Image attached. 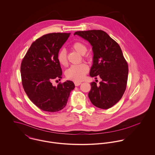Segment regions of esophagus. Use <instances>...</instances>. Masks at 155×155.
<instances>
[{
    "instance_id": "1",
    "label": "esophagus",
    "mask_w": 155,
    "mask_h": 155,
    "mask_svg": "<svg viewBox=\"0 0 155 155\" xmlns=\"http://www.w3.org/2000/svg\"><path fill=\"white\" fill-rule=\"evenodd\" d=\"M74 85H75L76 87H78V86H79V85L81 84V82H74Z\"/></svg>"
}]
</instances>
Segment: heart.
Masks as SVG:
<instances>
[{
    "instance_id": "obj_1",
    "label": "heart",
    "mask_w": 155,
    "mask_h": 155,
    "mask_svg": "<svg viewBox=\"0 0 155 155\" xmlns=\"http://www.w3.org/2000/svg\"><path fill=\"white\" fill-rule=\"evenodd\" d=\"M71 48L83 55L84 58H88V56L85 55V53L87 51V46L84 43L77 41L71 45ZM57 59L58 63L62 66H66L67 65V57L66 51L64 49L60 50L57 55ZM88 66L84 63L78 65H73L70 67L65 72V74L68 79L79 82L82 81L86 74L88 72Z\"/></svg>"
}]
</instances>
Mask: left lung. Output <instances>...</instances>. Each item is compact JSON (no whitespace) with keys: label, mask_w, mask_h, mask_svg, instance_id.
<instances>
[{"label":"left lung","mask_w":155,"mask_h":155,"mask_svg":"<svg viewBox=\"0 0 155 155\" xmlns=\"http://www.w3.org/2000/svg\"><path fill=\"white\" fill-rule=\"evenodd\" d=\"M92 46L93 64L89 74L99 76L102 81L97 85L91 83L88 97L93 105L107 109L116 104L123 96L127 84L128 66L119 44L101 30L76 31ZM97 79V78H95Z\"/></svg>","instance_id":"8db88e82"}]
</instances>
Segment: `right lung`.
<instances>
[{
  "instance_id": "right-lung-1",
  "label": "right lung",
  "mask_w": 155,
  "mask_h": 155,
  "mask_svg": "<svg viewBox=\"0 0 155 155\" xmlns=\"http://www.w3.org/2000/svg\"><path fill=\"white\" fill-rule=\"evenodd\" d=\"M70 33L45 35L31 45L21 64L24 91L31 102L42 110L55 112L66 106L74 83L67 81L52 85L55 79L62 78V70L57 55Z\"/></svg>"
}]
</instances>
